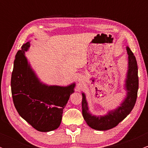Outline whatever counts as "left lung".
Segmentation results:
<instances>
[{"label":"left lung","instance_id":"1","mask_svg":"<svg viewBox=\"0 0 148 148\" xmlns=\"http://www.w3.org/2000/svg\"><path fill=\"white\" fill-rule=\"evenodd\" d=\"M128 54V70L125 80L127 97L116 109L108 111L106 115H92L89 111L86 95L82 93V114L86 123L94 130L105 131L116 127L131 113L136 103L138 89V66L136 58L130 47H127Z\"/></svg>","mask_w":148,"mask_h":148}]
</instances>
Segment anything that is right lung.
I'll return each instance as SVG.
<instances>
[{"mask_svg": "<svg viewBox=\"0 0 148 148\" xmlns=\"http://www.w3.org/2000/svg\"><path fill=\"white\" fill-rule=\"evenodd\" d=\"M30 42L16 53L12 73L13 102L20 116L39 132L56 130L61 123L62 112L75 84L69 86H47L40 81L28 63L25 52Z\"/></svg>", "mask_w": 148, "mask_h": 148, "instance_id": "right-lung-1", "label": "right lung"}]
</instances>
